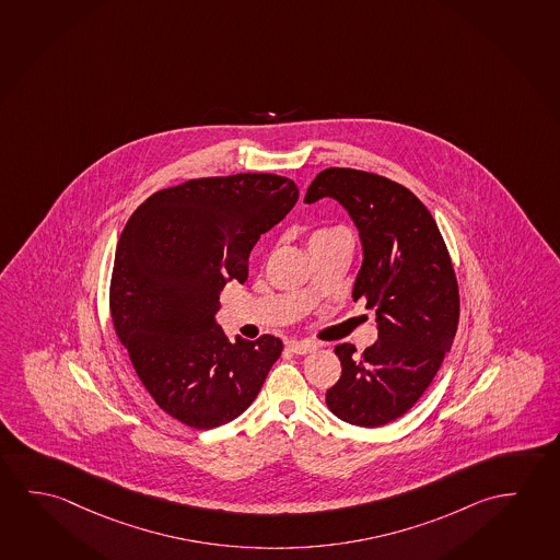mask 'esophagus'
<instances>
[{"instance_id":"34e87169","label":"esophagus","mask_w":560,"mask_h":560,"mask_svg":"<svg viewBox=\"0 0 560 560\" xmlns=\"http://www.w3.org/2000/svg\"><path fill=\"white\" fill-rule=\"evenodd\" d=\"M285 347H288V350L293 352V354L300 355L310 354V352H313V350L317 348L313 342H307V340H288Z\"/></svg>"}]
</instances>
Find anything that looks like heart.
<instances>
[{"label":"heart","mask_w":560,"mask_h":560,"mask_svg":"<svg viewBox=\"0 0 560 560\" xmlns=\"http://www.w3.org/2000/svg\"><path fill=\"white\" fill-rule=\"evenodd\" d=\"M317 233H319V231H317Z\"/></svg>","instance_id":"heart-1"}]
</instances>
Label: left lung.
Instances as JSON below:
<instances>
[{
    "instance_id": "8db88e82",
    "label": "left lung",
    "mask_w": 560,
    "mask_h": 560,
    "mask_svg": "<svg viewBox=\"0 0 560 560\" xmlns=\"http://www.w3.org/2000/svg\"><path fill=\"white\" fill-rule=\"evenodd\" d=\"M332 198L347 210L362 241L364 260L352 298L375 311L377 340L355 354L335 348L342 373L327 407L348 424L377 428L417 402L452 348L459 320V290L442 233L409 188L358 170L320 171L305 205Z\"/></svg>"
}]
</instances>
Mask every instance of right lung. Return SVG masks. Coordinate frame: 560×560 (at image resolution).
<instances>
[{
    "label": "right lung",
    "instance_id": "1",
    "mask_svg": "<svg viewBox=\"0 0 560 560\" xmlns=\"http://www.w3.org/2000/svg\"><path fill=\"white\" fill-rule=\"evenodd\" d=\"M300 190L267 173L195 178L151 195L116 245L110 315L133 370L160 409L196 430L249 409L282 354L280 338L225 337L223 285L249 276L262 233Z\"/></svg>",
    "mask_w": 560,
    "mask_h": 560
}]
</instances>
